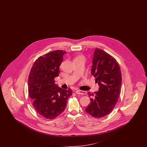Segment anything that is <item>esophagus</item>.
I'll list each match as a JSON object with an SVG mask.
<instances>
[{"mask_svg":"<svg viewBox=\"0 0 147 147\" xmlns=\"http://www.w3.org/2000/svg\"><path fill=\"white\" fill-rule=\"evenodd\" d=\"M76 93L77 94H80V95H86L87 93L85 91L81 90H76Z\"/></svg>","mask_w":147,"mask_h":147,"instance_id":"obj_1","label":"esophagus"}]
</instances>
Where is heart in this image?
<instances>
[{
  "label": "heart",
  "mask_w": 147,
  "mask_h": 147,
  "mask_svg": "<svg viewBox=\"0 0 147 147\" xmlns=\"http://www.w3.org/2000/svg\"><path fill=\"white\" fill-rule=\"evenodd\" d=\"M77 58H84V57H83V56H82V55H80V56L78 57Z\"/></svg>",
  "instance_id": "obj_1"
}]
</instances>
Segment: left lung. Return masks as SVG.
I'll list each match as a JSON object with an SVG mask.
<instances>
[{"instance_id": "8db88e82", "label": "left lung", "mask_w": 147, "mask_h": 147, "mask_svg": "<svg viewBox=\"0 0 147 147\" xmlns=\"http://www.w3.org/2000/svg\"><path fill=\"white\" fill-rule=\"evenodd\" d=\"M91 74L100 87L98 92L88 93L92 98L85 111L92 117L99 119L109 114L118 101L122 75L115 59L98 48L94 53Z\"/></svg>"}]
</instances>
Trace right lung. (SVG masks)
<instances>
[{"label": "right lung", "instance_id": "obj_1", "mask_svg": "<svg viewBox=\"0 0 147 147\" xmlns=\"http://www.w3.org/2000/svg\"><path fill=\"white\" fill-rule=\"evenodd\" d=\"M66 52L53 51L38 58L32 67L28 79L29 96L36 111L45 119L53 120L66 107L72 90L62 89L55 84L59 75L62 57Z\"/></svg>", "mask_w": 147, "mask_h": 147}]
</instances>
